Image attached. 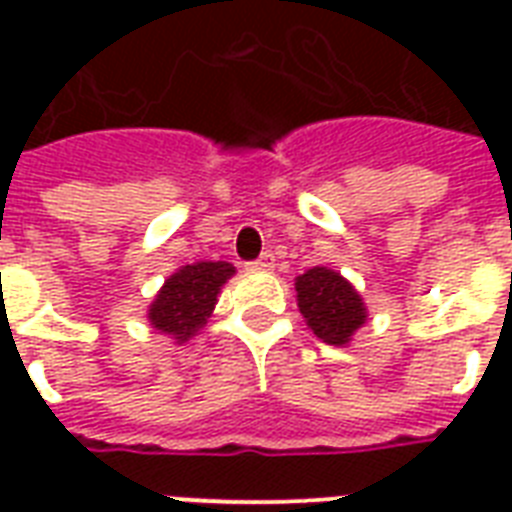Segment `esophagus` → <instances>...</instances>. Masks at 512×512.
<instances>
[{
    "label": "esophagus",
    "mask_w": 512,
    "mask_h": 512,
    "mask_svg": "<svg viewBox=\"0 0 512 512\" xmlns=\"http://www.w3.org/2000/svg\"><path fill=\"white\" fill-rule=\"evenodd\" d=\"M273 265H276V260H273L271 252H263L257 260L249 263V268H252V271H273Z\"/></svg>",
    "instance_id": "esophagus-1"
}]
</instances>
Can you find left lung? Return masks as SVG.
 Listing matches in <instances>:
<instances>
[{
  "mask_svg": "<svg viewBox=\"0 0 512 512\" xmlns=\"http://www.w3.org/2000/svg\"><path fill=\"white\" fill-rule=\"evenodd\" d=\"M295 289L305 324L327 345H348L353 332L366 321L364 300L337 271L316 265L297 276Z\"/></svg>",
  "mask_w": 512,
  "mask_h": 512,
  "instance_id": "8db88e82",
  "label": "left lung"
}]
</instances>
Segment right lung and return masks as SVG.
Returning a JSON list of instances; mask_svg holds the SVG:
<instances>
[{"mask_svg": "<svg viewBox=\"0 0 512 512\" xmlns=\"http://www.w3.org/2000/svg\"><path fill=\"white\" fill-rule=\"evenodd\" d=\"M233 273L236 268L223 260L183 265L164 281V287L148 308L151 327L159 329L162 335H170L175 342L193 337L207 324L209 313L215 311L220 287Z\"/></svg>", "mask_w": 512, "mask_h": 512, "instance_id": "right-lung-1", "label": "right lung"}]
</instances>
